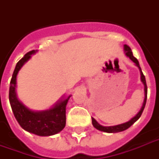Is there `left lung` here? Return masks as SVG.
<instances>
[{"label":"left lung","mask_w":159,"mask_h":159,"mask_svg":"<svg viewBox=\"0 0 159 159\" xmlns=\"http://www.w3.org/2000/svg\"><path fill=\"white\" fill-rule=\"evenodd\" d=\"M124 49H125V55L127 57H129L130 58L132 61H133L137 67L139 68V71H140V75H141V82H143V85H144V101H143V106L141 107L140 111H139L138 114L136 115L134 117L131 119L130 120H129L128 122H125V123L124 124H120V125H114V126H103L101 125L98 122H97L94 118H92V125L94 126L95 128L98 129V130L103 131V132H106V133H117V132H121V131H124L127 129L128 128H129L132 125H133L136 120H138L139 117L141 116L142 113H143V109L145 107L146 105V101H147V92H148V89H147V85H146V80H145V77H144V75L143 74V72H142V70H141L140 67H139V61L137 60L136 57H134L133 53H132V51H131V48L129 47L128 45H126L125 44L124 45Z\"/></svg>","instance_id":"8db88e82"}]
</instances>
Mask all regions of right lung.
<instances>
[{
  "mask_svg": "<svg viewBox=\"0 0 159 159\" xmlns=\"http://www.w3.org/2000/svg\"><path fill=\"white\" fill-rule=\"evenodd\" d=\"M36 51H30L21 58L16 66L11 77L9 91V100L16 120L20 125L30 133L39 136H50L59 133L66 125V106L70 97L60 100L49 110L34 111L27 108L16 97V77L22 66Z\"/></svg>",
  "mask_w": 159,
  "mask_h": 159,
  "instance_id": "right-lung-1",
  "label": "right lung"
}]
</instances>
